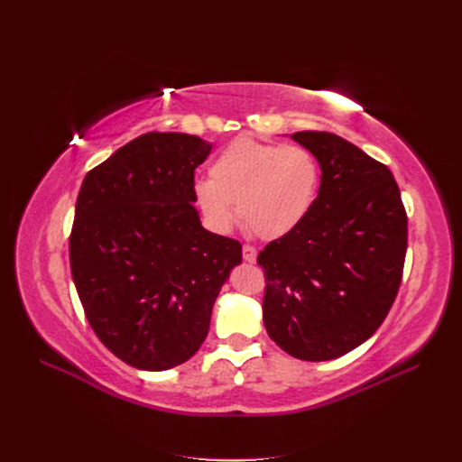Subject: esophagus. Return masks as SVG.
I'll list each match as a JSON object with an SVG mask.
<instances>
[{"label": "esophagus", "mask_w": 462, "mask_h": 462, "mask_svg": "<svg viewBox=\"0 0 462 462\" xmlns=\"http://www.w3.org/2000/svg\"><path fill=\"white\" fill-rule=\"evenodd\" d=\"M256 256H258L256 248H253V246H243V258H245V262L254 263V262H256Z\"/></svg>", "instance_id": "obj_1"}]
</instances>
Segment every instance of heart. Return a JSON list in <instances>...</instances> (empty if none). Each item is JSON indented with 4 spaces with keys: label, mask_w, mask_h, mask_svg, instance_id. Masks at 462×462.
Listing matches in <instances>:
<instances>
[{
    "label": "heart",
    "mask_w": 462,
    "mask_h": 462,
    "mask_svg": "<svg viewBox=\"0 0 462 462\" xmlns=\"http://www.w3.org/2000/svg\"><path fill=\"white\" fill-rule=\"evenodd\" d=\"M319 165L310 150L236 138L209 163V179L192 183V199L214 233H227L239 216L265 241L302 226L316 202Z\"/></svg>",
    "instance_id": "b5f03b06"
}]
</instances>
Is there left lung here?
<instances>
[{"instance_id":"1","label":"left lung","mask_w":462,"mask_h":462,"mask_svg":"<svg viewBox=\"0 0 462 462\" xmlns=\"http://www.w3.org/2000/svg\"><path fill=\"white\" fill-rule=\"evenodd\" d=\"M319 165L309 217L258 254L263 326L299 360H333L370 339L393 304L407 214L387 167L331 133L291 134Z\"/></svg>"}]
</instances>
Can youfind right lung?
Wrapping results in <instances>:
<instances>
[{
  "label": "right lung",
  "mask_w": 462,
  "mask_h": 462,
  "mask_svg": "<svg viewBox=\"0 0 462 462\" xmlns=\"http://www.w3.org/2000/svg\"><path fill=\"white\" fill-rule=\"evenodd\" d=\"M212 143L146 133L85 177L69 258L100 341L129 366L163 372L204 343L214 302L243 262L239 241L202 227L194 170Z\"/></svg>",
  "instance_id": "1"
}]
</instances>
